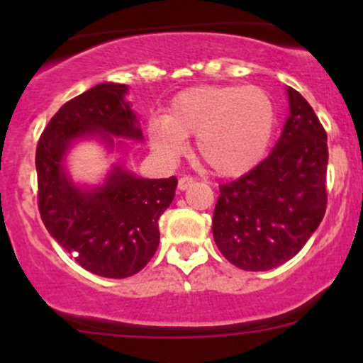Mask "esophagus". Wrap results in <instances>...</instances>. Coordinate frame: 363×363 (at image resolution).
<instances>
[{"label": "esophagus", "mask_w": 363, "mask_h": 363, "mask_svg": "<svg viewBox=\"0 0 363 363\" xmlns=\"http://www.w3.org/2000/svg\"><path fill=\"white\" fill-rule=\"evenodd\" d=\"M193 184H194V179L189 177V176H184V177L179 179L177 187H179V189H181V191H186L187 187H191Z\"/></svg>", "instance_id": "1"}]
</instances>
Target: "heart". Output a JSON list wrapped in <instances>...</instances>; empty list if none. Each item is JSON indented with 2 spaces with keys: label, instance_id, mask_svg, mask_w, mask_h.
<instances>
[{
  "label": "heart",
  "instance_id": "b5f03b06",
  "mask_svg": "<svg viewBox=\"0 0 363 363\" xmlns=\"http://www.w3.org/2000/svg\"><path fill=\"white\" fill-rule=\"evenodd\" d=\"M274 128V106L259 86L201 85L179 91L167 116L148 123L152 148L165 160L186 150L196 136V153L222 177H239L264 157Z\"/></svg>",
  "mask_w": 363,
  "mask_h": 363
}]
</instances>
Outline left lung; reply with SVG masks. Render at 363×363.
<instances>
[{
    "label": "left lung",
    "instance_id": "obj_1",
    "mask_svg": "<svg viewBox=\"0 0 363 363\" xmlns=\"http://www.w3.org/2000/svg\"><path fill=\"white\" fill-rule=\"evenodd\" d=\"M289 118L268 157L220 186L216 247L237 268L268 272L306 245L326 213L328 138L309 102L294 90Z\"/></svg>",
    "mask_w": 363,
    "mask_h": 363
}]
</instances>
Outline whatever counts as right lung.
Listing matches in <instances>:
<instances>
[{
  "instance_id": "obj_1",
  "label": "right lung",
  "mask_w": 363,
  "mask_h": 363,
  "mask_svg": "<svg viewBox=\"0 0 363 363\" xmlns=\"http://www.w3.org/2000/svg\"><path fill=\"white\" fill-rule=\"evenodd\" d=\"M128 85L101 83L66 102L40 135L35 152L40 218L52 239L86 272L106 278L133 277L158 247V218L176 194L177 179H143L123 162L99 186H80L65 167L77 141L97 138L109 150L143 140L138 118L124 95Z\"/></svg>"
}]
</instances>
